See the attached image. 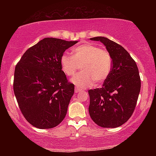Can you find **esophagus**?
Returning <instances> with one entry per match:
<instances>
[{"mask_svg": "<svg viewBox=\"0 0 156 156\" xmlns=\"http://www.w3.org/2000/svg\"><path fill=\"white\" fill-rule=\"evenodd\" d=\"M83 90L82 89H81L80 87H75V92L76 93H79V92H81V91H82Z\"/></svg>", "mask_w": 156, "mask_h": 156, "instance_id": "esophagus-1", "label": "esophagus"}]
</instances>
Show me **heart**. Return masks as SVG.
<instances>
[{
  "instance_id": "1",
  "label": "heart",
  "mask_w": 156,
  "mask_h": 156,
  "mask_svg": "<svg viewBox=\"0 0 156 156\" xmlns=\"http://www.w3.org/2000/svg\"><path fill=\"white\" fill-rule=\"evenodd\" d=\"M70 55L65 52L61 56L60 66L67 76L75 74L81 65L82 72L71 79L72 82L79 87H90L103 84L109 76L112 68L110 53L95 44L84 43L72 50Z\"/></svg>"
}]
</instances>
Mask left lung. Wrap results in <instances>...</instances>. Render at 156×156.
<instances>
[{"label":"left lung","instance_id":"8db88e82","mask_svg":"<svg viewBox=\"0 0 156 156\" xmlns=\"http://www.w3.org/2000/svg\"><path fill=\"white\" fill-rule=\"evenodd\" d=\"M106 46L112 59V72L101 88L89 89V112L94 122L103 128H116L130 119L140 90V78L136 62L129 53L104 37L90 38Z\"/></svg>","mask_w":156,"mask_h":156}]
</instances>
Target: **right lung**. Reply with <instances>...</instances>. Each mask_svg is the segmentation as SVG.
Wrapping results in <instances>:
<instances>
[{
  "instance_id": "add662e5",
  "label": "right lung",
  "mask_w": 156,
  "mask_h": 156,
  "mask_svg": "<svg viewBox=\"0 0 156 156\" xmlns=\"http://www.w3.org/2000/svg\"><path fill=\"white\" fill-rule=\"evenodd\" d=\"M77 41L46 37L26 50L15 68L13 90L25 119L38 129H52L67 114L74 85L60 66L65 51Z\"/></svg>"
}]
</instances>
